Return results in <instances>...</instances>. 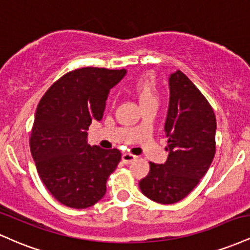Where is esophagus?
I'll use <instances>...</instances> for the list:
<instances>
[{
  "label": "esophagus",
  "mask_w": 250,
  "mask_h": 250,
  "mask_svg": "<svg viewBox=\"0 0 250 250\" xmlns=\"http://www.w3.org/2000/svg\"><path fill=\"white\" fill-rule=\"evenodd\" d=\"M136 159H137V156H135V155H131L129 153H125L122 155V161L125 162V165H129V163L134 162Z\"/></svg>",
  "instance_id": "1"
}]
</instances>
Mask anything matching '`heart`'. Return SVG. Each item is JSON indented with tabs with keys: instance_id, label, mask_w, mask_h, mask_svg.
<instances>
[{
	"instance_id": "b5f03b06",
	"label": "heart",
	"mask_w": 250,
	"mask_h": 250,
	"mask_svg": "<svg viewBox=\"0 0 250 250\" xmlns=\"http://www.w3.org/2000/svg\"><path fill=\"white\" fill-rule=\"evenodd\" d=\"M133 90L139 99L140 104L157 102V83L153 74H143L133 83Z\"/></svg>"
}]
</instances>
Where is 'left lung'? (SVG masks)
Returning <instances> with one entry per match:
<instances>
[{
	"mask_svg": "<svg viewBox=\"0 0 250 250\" xmlns=\"http://www.w3.org/2000/svg\"><path fill=\"white\" fill-rule=\"evenodd\" d=\"M168 82V159L161 165L150 162L149 174L139 183L148 199L162 205L185 199L205 176L214 159L216 134L213 109L194 83L180 70Z\"/></svg>",
	"mask_w": 250,
	"mask_h": 250,
	"instance_id": "left-lung-1",
	"label": "left lung"
}]
</instances>
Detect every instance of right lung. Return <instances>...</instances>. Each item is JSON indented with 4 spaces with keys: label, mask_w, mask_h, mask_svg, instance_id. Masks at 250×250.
Listing matches in <instances>:
<instances>
[{
    "label": "right lung",
    "mask_w": 250,
    "mask_h": 250,
    "mask_svg": "<svg viewBox=\"0 0 250 250\" xmlns=\"http://www.w3.org/2000/svg\"><path fill=\"white\" fill-rule=\"evenodd\" d=\"M127 70L81 68L63 75L37 105L30 150L42 182L67 207L84 209L104 196L121 153L88 143V128L100 121L109 91Z\"/></svg>",
    "instance_id": "right-lung-1"
}]
</instances>
